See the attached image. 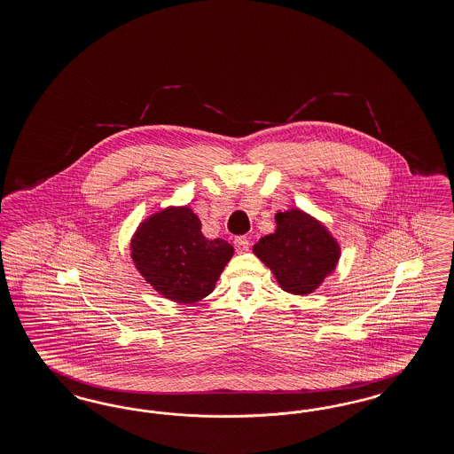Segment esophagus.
<instances>
[{
    "label": "esophagus",
    "mask_w": 454,
    "mask_h": 454,
    "mask_svg": "<svg viewBox=\"0 0 454 454\" xmlns=\"http://www.w3.org/2000/svg\"><path fill=\"white\" fill-rule=\"evenodd\" d=\"M235 247L238 252H248V248H250V241H248V238L247 236H238L235 239Z\"/></svg>",
    "instance_id": "34e87169"
}]
</instances>
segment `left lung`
Returning a JSON list of instances; mask_svg holds the SVG:
<instances>
[{
  "mask_svg": "<svg viewBox=\"0 0 454 454\" xmlns=\"http://www.w3.org/2000/svg\"><path fill=\"white\" fill-rule=\"evenodd\" d=\"M275 231L254 245L256 258L273 273L282 291L309 295L334 273L341 247L321 219L291 207L275 215Z\"/></svg>",
  "mask_w": 454,
  "mask_h": 454,
  "instance_id": "8db88e82",
  "label": "left lung"
}]
</instances>
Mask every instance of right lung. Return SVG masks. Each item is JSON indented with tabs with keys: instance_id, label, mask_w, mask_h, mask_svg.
Listing matches in <instances>:
<instances>
[{
	"instance_id": "add662e5",
	"label": "right lung",
	"mask_w": 454,
	"mask_h": 454,
	"mask_svg": "<svg viewBox=\"0 0 454 454\" xmlns=\"http://www.w3.org/2000/svg\"><path fill=\"white\" fill-rule=\"evenodd\" d=\"M129 252L153 291L172 302L196 304L215 291L235 248L202 235L200 219L189 206H167L137 226Z\"/></svg>"
}]
</instances>
